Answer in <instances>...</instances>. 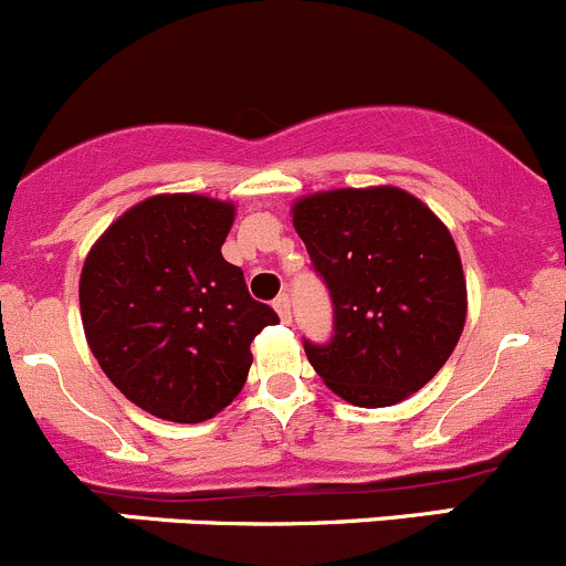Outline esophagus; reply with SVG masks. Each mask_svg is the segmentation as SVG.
<instances>
[{"mask_svg":"<svg viewBox=\"0 0 566 566\" xmlns=\"http://www.w3.org/2000/svg\"><path fill=\"white\" fill-rule=\"evenodd\" d=\"M273 310H276V315L284 319V323H290V298L287 295H279L276 301H273Z\"/></svg>","mask_w":566,"mask_h":566,"instance_id":"1","label":"esophagus"}]
</instances>
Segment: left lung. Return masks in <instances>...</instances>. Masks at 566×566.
Segmentation results:
<instances>
[{
	"label": "left lung",
	"mask_w": 566,
	"mask_h": 566,
	"mask_svg": "<svg viewBox=\"0 0 566 566\" xmlns=\"http://www.w3.org/2000/svg\"><path fill=\"white\" fill-rule=\"evenodd\" d=\"M290 213L334 301L331 345H304L323 384L358 408H389L424 389L468 315L449 227L397 186L306 193Z\"/></svg>",
	"instance_id": "obj_1"
}]
</instances>
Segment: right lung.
I'll list each match as a JSON object with an SVG mask.
<instances>
[{
  "label": "right lung",
  "instance_id": "obj_1",
  "mask_svg": "<svg viewBox=\"0 0 566 566\" xmlns=\"http://www.w3.org/2000/svg\"><path fill=\"white\" fill-rule=\"evenodd\" d=\"M235 202L153 193L87 251L78 310L106 378L142 410L177 424L213 419L249 378L251 342L279 323L221 256Z\"/></svg>",
  "mask_w": 566,
  "mask_h": 566
}]
</instances>
